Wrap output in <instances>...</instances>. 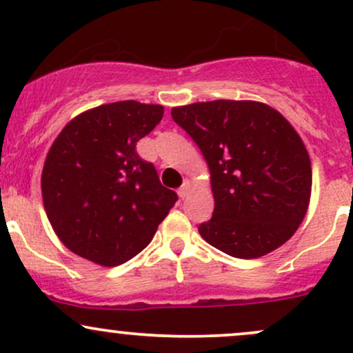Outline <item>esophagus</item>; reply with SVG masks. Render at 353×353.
<instances>
[{
	"mask_svg": "<svg viewBox=\"0 0 353 353\" xmlns=\"http://www.w3.org/2000/svg\"><path fill=\"white\" fill-rule=\"evenodd\" d=\"M189 190H190V182L189 181H184V182H182L181 188L177 189V194H179L181 199H184V197L189 196Z\"/></svg>",
	"mask_w": 353,
	"mask_h": 353,
	"instance_id": "1",
	"label": "esophagus"
}]
</instances>
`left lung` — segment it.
I'll return each instance as SVG.
<instances>
[{"instance_id": "left-lung-1", "label": "left lung", "mask_w": 353, "mask_h": 353, "mask_svg": "<svg viewBox=\"0 0 353 353\" xmlns=\"http://www.w3.org/2000/svg\"><path fill=\"white\" fill-rule=\"evenodd\" d=\"M209 165L214 212L199 234L237 259L285 244L309 208V152L289 121L255 101H209L174 108Z\"/></svg>"}]
</instances>
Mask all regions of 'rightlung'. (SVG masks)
<instances>
[{
	"instance_id": "1",
	"label": "right lung",
	"mask_w": 353,
	"mask_h": 353,
	"mask_svg": "<svg viewBox=\"0 0 353 353\" xmlns=\"http://www.w3.org/2000/svg\"><path fill=\"white\" fill-rule=\"evenodd\" d=\"M164 108L119 101L76 116L52 143L43 168V202L56 236L94 264L128 262L156 234L177 201L136 151Z\"/></svg>"
}]
</instances>
